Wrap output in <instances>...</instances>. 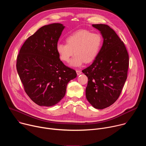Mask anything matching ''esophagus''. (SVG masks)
<instances>
[{
    "label": "esophagus",
    "mask_w": 146,
    "mask_h": 146,
    "mask_svg": "<svg viewBox=\"0 0 146 146\" xmlns=\"http://www.w3.org/2000/svg\"><path fill=\"white\" fill-rule=\"evenodd\" d=\"M76 73H77V76H79L80 74H81V72L80 70H76Z\"/></svg>",
    "instance_id": "obj_1"
}]
</instances>
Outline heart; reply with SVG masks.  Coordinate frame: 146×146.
I'll list each match as a JSON object with an SVG mask.
<instances>
[{
    "mask_svg": "<svg viewBox=\"0 0 146 146\" xmlns=\"http://www.w3.org/2000/svg\"><path fill=\"white\" fill-rule=\"evenodd\" d=\"M66 44L58 43L56 50L60 59L68 62L74 52L75 55L69 65L80 67L86 62L90 63L98 56L103 43L102 36L98 33H91L86 29H80L69 35Z\"/></svg>",
    "mask_w": 146,
    "mask_h": 146,
    "instance_id": "obj_1",
    "label": "heart"
}]
</instances>
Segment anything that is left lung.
<instances>
[{"label":"left lung","instance_id":"1","mask_svg":"<svg viewBox=\"0 0 146 146\" xmlns=\"http://www.w3.org/2000/svg\"><path fill=\"white\" fill-rule=\"evenodd\" d=\"M103 37L101 50L92 64L82 70L88 78L86 98L95 109H103L117 100L127 78L129 56L115 31L105 24H93Z\"/></svg>","mask_w":146,"mask_h":146}]
</instances>
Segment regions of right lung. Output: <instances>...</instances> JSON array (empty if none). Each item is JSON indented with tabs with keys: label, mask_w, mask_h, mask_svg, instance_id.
Here are the masks:
<instances>
[{
	"label": "right lung",
	"mask_w": 146,
	"mask_h": 146,
	"mask_svg": "<svg viewBox=\"0 0 146 146\" xmlns=\"http://www.w3.org/2000/svg\"><path fill=\"white\" fill-rule=\"evenodd\" d=\"M55 23L43 26L28 38L17 59V70L29 97L40 106L55 105L66 94L68 82L77 77L56 50L65 28Z\"/></svg>",
	"instance_id": "right-lung-1"
}]
</instances>
